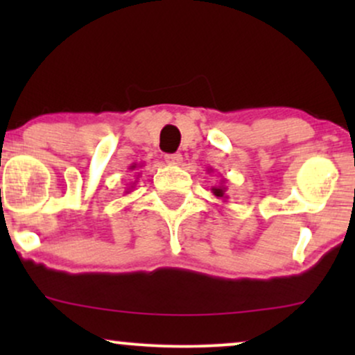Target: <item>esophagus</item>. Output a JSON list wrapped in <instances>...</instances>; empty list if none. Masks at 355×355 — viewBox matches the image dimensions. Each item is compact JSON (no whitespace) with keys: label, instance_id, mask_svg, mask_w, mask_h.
Listing matches in <instances>:
<instances>
[{"label":"esophagus","instance_id":"esophagus-1","mask_svg":"<svg viewBox=\"0 0 355 355\" xmlns=\"http://www.w3.org/2000/svg\"><path fill=\"white\" fill-rule=\"evenodd\" d=\"M165 162L170 165H180L183 162V157L180 153H168L165 155Z\"/></svg>","mask_w":355,"mask_h":355}]
</instances>
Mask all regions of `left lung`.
<instances>
[{
    "label": "left lung",
    "instance_id": "1",
    "mask_svg": "<svg viewBox=\"0 0 355 355\" xmlns=\"http://www.w3.org/2000/svg\"><path fill=\"white\" fill-rule=\"evenodd\" d=\"M210 172H211V168L209 170V173ZM223 183H225V178H222V180H220V185L211 187V193H214L217 198H222V200L225 202L227 198H229V195H227V187L223 185Z\"/></svg>",
    "mask_w": 355,
    "mask_h": 355
}]
</instances>
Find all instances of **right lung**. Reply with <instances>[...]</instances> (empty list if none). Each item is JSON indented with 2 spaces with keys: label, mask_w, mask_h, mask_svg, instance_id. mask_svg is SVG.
Returning <instances> with one entry per match:
<instances>
[{
  "label": "right lung",
  "mask_w": 355,
  "mask_h": 355,
  "mask_svg": "<svg viewBox=\"0 0 355 355\" xmlns=\"http://www.w3.org/2000/svg\"><path fill=\"white\" fill-rule=\"evenodd\" d=\"M140 166H141V165H138V164H132V165H130L128 170H132V172H133V170H138V168H140ZM138 177H140V175H137V178H138ZM135 183H137V180L132 183V187H128V189L125 190V193H130V190L133 189V185H135Z\"/></svg>",
  "instance_id": "right-lung-1"
}]
</instances>
